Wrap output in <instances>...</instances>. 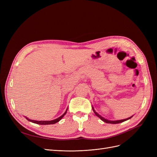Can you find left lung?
I'll return each instance as SVG.
<instances>
[{"label": "left lung", "mask_w": 157, "mask_h": 157, "mask_svg": "<svg viewBox=\"0 0 157 157\" xmlns=\"http://www.w3.org/2000/svg\"><path fill=\"white\" fill-rule=\"evenodd\" d=\"M92 109H93V111H94V113H95V115H96L97 117H98L99 118H100V119H101V121H103V122H106V123H109V124H118V123H121V122H122L126 121H127V120H128V119H130V118H131L132 117H132H129V118H126V119L120 120V121H108V120L105 119V118H104L103 117H102L101 115H99L98 113H96V111H95V110H94V109L93 107H92Z\"/></svg>", "instance_id": "8db88e82"}]
</instances>
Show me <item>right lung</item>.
<instances>
[{"label":"right lung","mask_w":157,"mask_h":157,"mask_svg":"<svg viewBox=\"0 0 157 157\" xmlns=\"http://www.w3.org/2000/svg\"><path fill=\"white\" fill-rule=\"evenodd\" d=\"M67 110H66V111L65 112V113L63 114V115H61V117H59V118H56V119L53 120V121H34V120H30L29 118H26V119H27L28 121H30V122H33V123H35V124H41V125L53 124H56V122H59V121L61 119V118H62L64 117V115H65L66 113H67Z\"/></svg>","instance_id":"1"}]
</instances>
